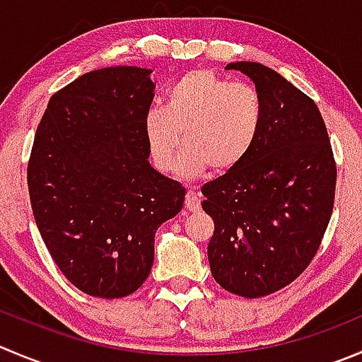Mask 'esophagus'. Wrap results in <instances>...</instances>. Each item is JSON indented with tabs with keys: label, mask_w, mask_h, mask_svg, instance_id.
<instances>
[{
	"label": "esophagus",
	"mask_w": 362,
	"mask_h": 362,
	"mask_svg": "<svg viewBox=\"0 0 362 362\" xmlns=\"http://www.w3.org/2000/svg\"><path fill=\"white\" fill-rule=\"evenodd\" d=\"M202 206V196L196 189H189L187 194H185V209L191 210V212H196Z\"/></svg>",
	"instance_id": "esophagus-1"
}]
</instances>
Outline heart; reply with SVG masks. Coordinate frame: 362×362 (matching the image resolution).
I'll return each mask as SVG.
<instances>
[{
  "instance_id": "1",
  "label": "heart",
  "mask_w": 362,
  "mask_h": 362,
  "mask_svg": "<svg viewBox=\"0 0 362 362\" xmlns=\"http://www.w3.org/2000/svg\"><path fill=\"white\" fill-rule=\"evenodd\" d=\"M263 107L247 83H233L212 70H191L170 88L166 107L145 115V138L159 171H170L182 145L177 170L198 178L210 166L217 173L237 168L255 146L262 129Z\"/></svg>"
}]
</instances>
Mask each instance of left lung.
<instances>
[{"instance_id": "1", "label": "left lung", "mask_w": 362, "mask_h": 362, "mask_svg": "<svg viewBox=\"0 0 362 362\" xmlns=\"http://www.w3.org/2000/svg\"><path fill=\"white\" fill-rule=\"evenodd\" d=\"M251 77L263 107L249 156L203 185L214 219L212 276L235 296L256 299L303 274L322 244L336 191V160L313 99L255 62L228 63Z\"/></svg>"}]
</instances>
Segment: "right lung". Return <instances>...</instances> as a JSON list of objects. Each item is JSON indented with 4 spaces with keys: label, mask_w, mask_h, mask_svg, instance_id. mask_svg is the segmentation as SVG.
<instances>
[{
    "label": "right lung",
    "mask_w": 362,
    "mask_h": 362,
    "mask_svg": "<svg viewBox=\"0 0 362 362\" xmlns=\"http://www.w3.org/2000/svg\"><path fill=\"white\" fill-rule=\"evenodd\" d=\"M152 70L107 66L51 97L28 160L38 231L63 276L103 299L148 278L157 228L182 210L185 189L148 163L145 115Z\"/></svg>",
    "instance_id": "obj_1"
}]
</instances>
